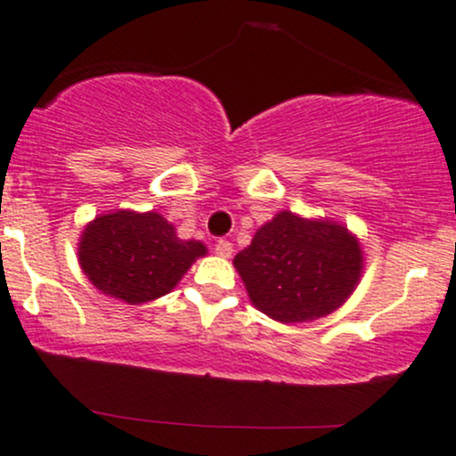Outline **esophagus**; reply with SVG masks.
<instances>
[{"instance_id": "obj_1", "label": "esophagus", "mask_w": 456, "mask_h": 456, "mask_svg": "<svg viewBox=\"0 0 456 456\" xmlns=\"http://www.w3.org/2000/svg\"><path fill=\"white\" fill-rule=\"evenodd\" d=\"M214 250H216V255H221V257H232L233 253V246L229 240H216V244H214Z\"/></svg>"}]
</instances>
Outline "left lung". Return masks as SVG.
<instances>
[{
    "mask_svg": "<svg viewBox=\"0 0 456 456\" xmlns=\"http://www.w3.org/2000/svg\"><path fill=\"white\" fill-rule=\"evenodd\" d=\"M233 265L261 313L302 323L328 315L352 296L362 250L341 224L281 212L235 255Z\"/></svg>",
    "mask_w": 456,
    "mask_h": 456,
    "instance_id": "1",
    "label": "left lung"
}]
</instances>
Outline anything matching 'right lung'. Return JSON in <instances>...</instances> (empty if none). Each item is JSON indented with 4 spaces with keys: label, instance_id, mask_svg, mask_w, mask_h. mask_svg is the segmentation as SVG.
I'll use <instances>...</instances> for the list:
<instances>
[{
    "label": "right lung",
    "instance_id": "right-lung-1",
    "mask_svg": "<svg viewBox=\"0 0 456 456\" xmlns=\"http://www.w3.org/2000/svg\"><path fill=\"white\" fill-rule=\"evenodd\" d=\"M201 255L206 246L177 238L174 224L159 212L104 214L87 224L78 244V264L87 279L128 305L169 294Z\"/></svg>",
    "mask_w": 456,
    "mask_h": 456
}]
</instances>
